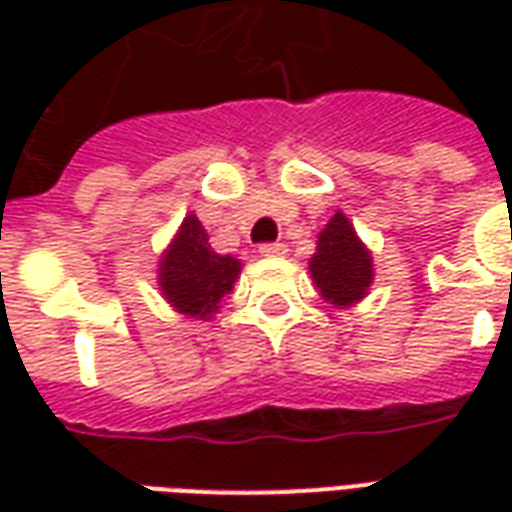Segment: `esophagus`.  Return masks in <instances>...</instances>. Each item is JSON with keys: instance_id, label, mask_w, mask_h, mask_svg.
I'll return each instance as SVG.
<instances>
[{"instance_id": "34e87169", "label": "esophagus", "mask_w": 512, "mask_h": 512, "mask_svg": "<svg viewBox=\"0 0 512 512\" xmlns=\"http://www.w3.org/2000/svg\"><path fill=\"white\" fill-rule=\"evenodd\" d=\"M288 252V246L282 244V241H268V244H260V255L266 257H282Z\"/></svg>"}]
</instances>
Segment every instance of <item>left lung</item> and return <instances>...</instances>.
<instances>
[{
	"instance_id": "obj_1",
	"label": "left lung",
	"mask_w": 512,
	"mask_h": 512,
	"mask_svg": "<svg viewBox=\"0 0 512 512\" xmlns=\"http://www.w3.org/2000/svg\"><path fill=\"white\" fill-rule=\"evenodd\" d=\"M310 271L323 299L337 307L356 304L370 288L373 260L343 213H334L332 222L318 235V252L312 255Z\"/></svg>"
}]
</instances>
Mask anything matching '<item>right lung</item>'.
Segmentation results:
<instances>
[{
  "label": "right lung",
  "mask_w": 512,
  "mask_h": 512,
  "mask_svg": "<svg viewBox=\"0 0 512 512\" xmlns=\"http://www.w3.org/2000/svg\"><path fill=\"white\" fill-rule=\"evenodd\" d=\"M241 263L230 255H216L208 244V233L191 213L180 224L158 268V285L169 304L191 318H208L219 310L224 293L233 290Z\"/></svg>",
  "instance_id": "add662e5"
}]
</instances>
